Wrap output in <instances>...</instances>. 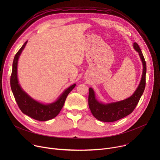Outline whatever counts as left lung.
I'll use <instances>...</instances> for the list:
<instances>
[{
  "instance_id": "8db88e82",
  "label": "left lung",
  "mask_w": 160,
  "mask_h": 160,
  "mask_svg": "<svg viewBox=\"0 0 160 160\" xmlns=\"http://www.w3.org/2000/svg\"><path fill=\"white\" fill-rule=\"evenodd\" d=\"M134 49L139 53L142 62L143 70L141 82L133 94L124 100L104 104L96 98L92 88H89L88 106L93 116L99 121L104 122H112L120 120L130 115L138 105L145 88L146 63L142 52L136 42L133 43Z\"/></svg>"
}]
</instances>
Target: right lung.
<instances>
[{"label": "right lung", "instance_id": "obj_1", "mask_svg": "<svg viewBox=\"0 0 160 160\" xmlns=\"http://www.w3.org/2000/svg\"><path fill=\"white\" fill-rule=\"evenodd\" d=\"M27 41L14 56L12 62V70L11 76V87L15 100L21 109L26 115L38 121H48L55 118L62 108L66 99L71 91L75 88L73 84L64 90L58 99L49 104H43L32 98L22 90L18 79V62L22 50L27 43Z\"/></svg>", "mask_w": 160, "mask_h": 160}]
</instances>
